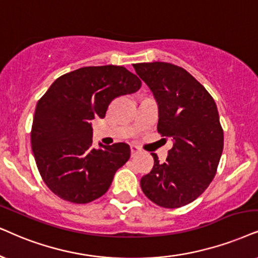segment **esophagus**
Returning <instances> with one entry per match:
<instances>
[{
  "label": "esophagus",
  "instance_id": "1",
  "mask_svg": "<svg viewBox=\"0 0 258 258\" xmlns=\"http://www.w3.org/2000/svg\"><path fill=\"white\" fill-rule=\"evenodd\" d=\"M140 151H142V150H140L138 146H136V145L131 146V156H132V157H135V156L138 155V153H140Z\"/></svg>",
  "mask_w": 258,
  "mask_h": 258
}]
</instances>
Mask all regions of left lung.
Segmentation results:
<instances>
[{
	"instance_id": "8db88e82",
	"label": "left lung",
	"mask_w": 258,
	"mask_h": 258,
	"mask_svg": "<svg viewBox=\"0 0 258 258\" xmlns=\"http://www.w3.org/2000/svg\"><path fill=\"white\" fill-rule=\"evenodd\" d=\"M158 105L157 130L172 139L167 161L157 155L140 180L142 190L161 207L177 208L204 193L216 176L224 148L217 105L188 71L164 61L133 64Z\"/></svg>"
}]
</instances>
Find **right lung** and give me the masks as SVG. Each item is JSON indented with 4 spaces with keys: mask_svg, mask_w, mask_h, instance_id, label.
Wrapping results in <instances>:
<instances>
[{
    "mask_svg": "<svg viewBox=\"0 0 258 258\" xmlns=\"http://www.w3.org/2000/svg\"><path fill=\"white\" fill-rule=\"evenodd\" d=\"M142 81L116 65L81 68L57 78L35 107L31 144L42 180L74 204L102 197L128 161L125 143L93 148L91 120L103 119L112 100L133 94Z\"/></svg>",
    "mask_w": 258,
    "mask_h": 258,
    "instance_id": "right-lung-1",
    "label": "right lung"
}]
</instances>
